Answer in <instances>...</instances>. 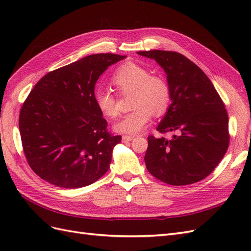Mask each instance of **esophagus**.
Segmentation results:
<instances>
[{
	"instance_id": "obj_1",
	"label": "esophagus",
	"mask_w": 251,
	"mask_h": 251,
	"mask_svg": "<svg viewBox=\"0 0 251 251\" xmlns=\"http://www.w3.org/2000/svg\"><path fill=\"white\" fill-rule=\"evenodd\" d=\"M133 139H134V136H127V135H124V136H123V141H124V142L132 141Z\"/></svg>"
}]
</instances>
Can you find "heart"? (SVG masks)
<instances>
[{
  "label": "heart",
  "instance_id": "b5f03b06",
  "mask_svg": "<svg viewBox=\"0 0 251 251\" xmlns=\"http://www.w3.org/2000/svg\"><path fill=\"white\" fill-rule=\"evenodd\" d=\"M112 85L121 95H131L132 112L115 125V131L135 135L148 126L154 113L161 115L172 101V91L168 80L161 75L151 74L148 68L133 62L119 66L111 77ZM98 110L104 116H119L117 97L109 90H100L95 94Z\"/></svg>",
  "mask_w": 251,
  "mask_h": 251
}]
</instances>
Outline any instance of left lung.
Here are the masks:
<instances>
[{
	"label": "left lung",
	"mask_w": 251,
	"mask_h": 251,
	"mask_svg": "<svg viewBox=\"0 0 251 251\" xmlns=\"http://www.w3.org/2000/svg\"><path fill=\"white\" fill-rule=\"evenodd\" d=\"M155 59L166 75L172 103L159 124L160 134L148 137L144 161L155 178L171 185H187L206 178L229 146L228 114L210 79L200 68L175 51H139Z\"/></svg>",
	"instance_id": "8db88e82"
}]
</instances>
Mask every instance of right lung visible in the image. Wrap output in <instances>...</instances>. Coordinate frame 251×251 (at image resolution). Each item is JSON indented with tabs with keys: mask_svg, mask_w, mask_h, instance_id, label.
<instances>
[{
	"mask_svg": "<svg viewBox=\"0 0 251 251\" xmlns=\"http://www.w3.org/2000/svg\"><path fill=\"white\" fill-rule=\"evenodd\" d=\"M125 57L86 56L47 73L29 93L19 127L27 162L40 178L58 187L78 188L108 172L121 136L108 131L94 88L107 68Z\"/></svg>",
	"mask_w": 251,
	"mask_h": 251,
	"instance_id": "1",
	"label": "right lung"
}]
</instances>
